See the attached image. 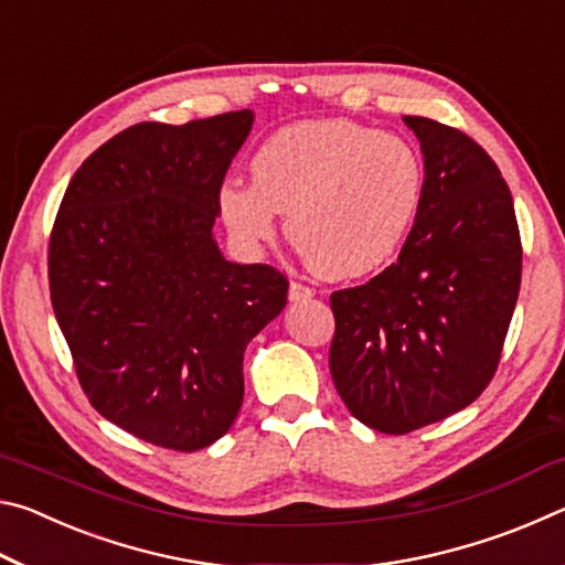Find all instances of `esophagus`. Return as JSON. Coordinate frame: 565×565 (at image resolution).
<instances>
[{
	"instance_id": "esophagus-1",
	"label": "esophagus",
	"mask_w": 565,
	"mask_h": 565,
	"mask_svg": "<svg viewBox=\"0 0 565 565\" xmlns=\"http://www.w3.org/2000/svg\"><path fill=\"white\" fill-rule=\"evenodd\" d=\"M313 296L311 286H306L301 281H291L289 284V301H309Z\"/></svg>"
}]
</instances>
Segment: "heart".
Wrapping results in <instances>:
<instances>
[{"label":"heart","instance_id":"heart-1","mask_svg":"<svg viewBox=\"0 0 565 565\" xmlns=\"http://www.w3.org/2000/svg\"><path fill=\"white\" fill-rule=\"evenodd\" d=\"M252 184L226 181L218 212L238 244L274 242L279 214L296 252L323 279H356L404 244L424 194L418 151L351 119L289 124L252 159Z\"/></svg>","mask_w":565,"mask_h":565}]
</instances>
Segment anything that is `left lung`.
<instances>
[{"label": "left lung", "mask_w": 565, "mask_h": 565, "mask_svg": "<svg viewBox=\"0 0 565 565\" xmlns=\"http://www.w3.org/2000/svg\"><path fill=\"white\" fill-rule=\"evenodd\" d=\"M424 194L398 262L331 294L329 366L347 408L408 434L466 408L499 369L521 289V234L495 161L454 127L404 117Z\"/></svg>", "instance_id": "obj_1"}]
</instances>
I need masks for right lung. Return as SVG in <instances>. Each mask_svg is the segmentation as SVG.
<instances>
[{
    "mask_svg": "<svg viewBox=\"0 0 565 565\" xmlns=\"http://www.w3.org/2000/svg\"><path fill=\"white\" fill-rule=\"evenodd\" d=\"M252 109L141 121L76 169L50 236V294L89 404L124 431L199 451L232 428L246 343L286 306L269 264L226 262L218 189Z\"/></svg>",
    "mask_w": 565,
    "mask_h": 565,
    "instance_id": "right-lung-1",
    "label": "right lung"
}]
</instances>
